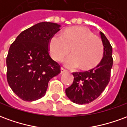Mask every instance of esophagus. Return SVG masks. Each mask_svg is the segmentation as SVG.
Instances as JSON below:
<instances>
[{"label": "esophagus", "instance_id": "34e87169", "mask_svg": "<svg viewBox=\"0 0 127 127\" xmlns=\"http://www.w3.org/2000/svg\"><path fill=\"white\" fill-rule=\"evenodd\" d=\"M67 71H66V69H64V68H61V73H65V72H66Z\"/></svg>", "mask_w": 127, "mask_h": 127}]
</instances>
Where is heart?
Wrapping results in <instances>:
<instances>
[{
	"instance_id": "obj_1",
	"label": "heart",
	"mask_w": 127,
	"mask_h": 127,
	"mask_svg": "<svg viewBox=\"0 0 127 127\" xmlns=\"http://www.w3.org/2000/svg\"><path fill=\"white\" fill-rule=\"evenodd\" d=\"M71 47L72 54L64 59V64L71 69L78 66L84 70L93 69L103 57L101 39L83 26L69 28L63 34L56 33L49 42L50 55L56 61H61Z\"/></svg>"
}]
</instances>
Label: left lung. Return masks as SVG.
<instances>
[{
  "instance_id": "left-lung-1",
  "label": "left lung",
  "mask_w": 127,
  "mask_h": 127,
  "mask_svg": "<svg viewBox=\"0 0 127 127\" xmlns=\"http://www.w3.org/2000/svg\"><path fill=\"white\" fill-rule=\"evenodd\" d=\"M103 43V57L97 66L89 71L73 73V82L65 90L68 98L77 104H87L98 98L110 80L113 65L112 47L108 39L100 32Z\"/></svg>"
}]
</instances>
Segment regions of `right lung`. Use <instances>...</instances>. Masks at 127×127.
Returning a JSON list of instances; mask_svg holds the SVG:
<instances>
[{
  "instance_id": "1",
  "label": "right lung",
  "mask_w": 127,
  "mask_h": 127,
  "mask_svg": "<svg viewBox=\"0 0 127 127\" xmlns=\"http://www.w3.org/2000/svg\"><path fill=\"white\" fill-rule=\"evenodd\" d=\"M58 24L43 22L22 32L7 55V79L21 99L33 101L45 95L48 82L61 73V66L50 57L49 42L60 31Z\"/></svg>"
}]
</instances>
